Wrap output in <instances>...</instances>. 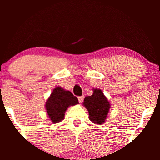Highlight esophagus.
I'll return each instance as SVG.
<instances>
[{
  "label": "esophagus",
  "mask_w": 160,
  "mask_h": 160,
  "mask_svg": "<svg viewBox=\"0 0 160 160\" xmlns=\"http://www.w3.org/2000/svg\"><path fill=\"white\" fill-rule=\"evenodd\" d=\"M83 98H84V96L83 95H82V96H79L78 97V101L80 103H82V101H83Z\"/></svg>",
  "instance_id": "1"
}]
</instances>
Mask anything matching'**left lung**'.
I'll list each match as a JSON object with an SVG mask.
<instances>
[{"mask_svg": "<svg viewBox=\"0 0 160 160\" xmlns=\"http://www.w3.org/2000/svg\"><path fill=\"white\" fill-rule=\"evenodd\" d=\"M82 104L89 112L92 122L98 125L104 123L111 104L101 89H93V94L85 97Z\"/></svg>", "mask_w": 160, "mask_h": 160, "instance_id": "1", "label": "left lung"}]
</instances>
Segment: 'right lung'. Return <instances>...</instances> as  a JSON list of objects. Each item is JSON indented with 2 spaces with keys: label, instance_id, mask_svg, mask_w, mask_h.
I'll return each instance as SVG.
<instances>
[{
  "label": "right lung",
  "instance_id": "add662e5",
  "mask_svg": "<svg viewBox=\"0 0 160 160\" xmlns=\"http://www.w3.org/2000/svg\"><path fill=\"white\" fill-rule=\"evenodd\" d=\"M78 103V98L71 92L57 86L47 99L45 108L50 120L52 122H58L63 120L68 108Z\"/></svg>",
  "mask_w": 160,
  "mask_h": 160
}]
</instances>
